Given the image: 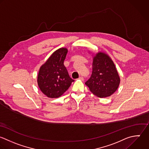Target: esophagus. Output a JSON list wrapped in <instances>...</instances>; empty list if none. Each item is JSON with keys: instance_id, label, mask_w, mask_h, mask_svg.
<instances>
[{"instance_id": "1", "label": "esophagus", "mask_w": 149, "mask_h": 149, "mask_svg": "<svg viewBox=\"0 0 149 149\" xmlns=\"http://www.w3.org/2000/svg\"><path fill=\"white\" fill-rule=\"evenodd\" d=\"M78 79H80V80L83 81V80H84V78H83L82 77H79V78H78Z\"/></svg>"}]
</instances>
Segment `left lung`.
Masks as SVG:
<instances>
[{"label": "left lung", "instance_id": "left-lung-1", "mask_svg": "<svg viewBox=\"0 0 149 149\" xmlns=\"http://www.w3.org/2000/svg\"><path fill=\"white\" fill-rule=\"evenodd\" d=\"M120 79L116 66L103 53H98L93 58L92 72L85 82L90 91L99 97H106L113 95L118 88Z\"/></svg>", "mask_w": 149, "mask_h": 149}]
</instances>
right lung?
<instances>
[{
	"label": "right lung",
	"instance_id": "right-lung-1",
	"mask_svg": "<svg viewBox=\"0 0 149 149\" xmlns=\"http://www.w3.org/2000/svg\"><path fill=\"white\" fill-rule=\"evenodd\" d=\"M67 49L55 51L42 65L38 77V84L42 93L50 98L61 96L74 81L64 65Z\"/></svg>",
	"mask_w": 149,
	"mask_h": 149
}]
</instances>
